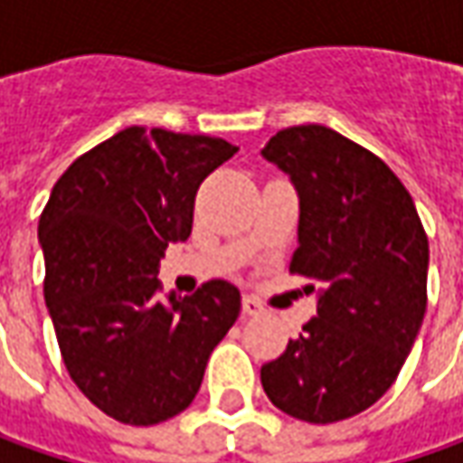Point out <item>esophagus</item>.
<instances>
[{"instance_id":"obj_1","label":"esophagus","mask_w":463,"mask_h":463,"mask_svg":"<svg viewBox=\"0 0 463 463\" xmlns=\"http://www.w3.org/2000/svg\"><path fill=\"white\" fill-rule=\"evenodd\" d=\"M261 313H264V306L251 295H243V316H261Z\"/></svg>"}]
</instances>
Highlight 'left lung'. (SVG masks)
Returning a JSON list of instances; mask_svg holds the SVG:
<instances>
[{
  "instance_id": "left-lung-1",
  "label": "left lung",
  "mask_w": 463,
  "mask_h": 463,
  "mask_svg": "<svg viewBox=\"0 0 463 463\" xmlns=\"http://www.w3.org/2000/svg\"><path fill=\"white\" fill-rule=\"evenodd\" d=\"M261 155L300 199L292 274L316 282V316L261 365L269 402L326 425L392 389L428 308V235L404 184L371 150L318 124L277 131Z\"/></svg>"
}]
</instances>
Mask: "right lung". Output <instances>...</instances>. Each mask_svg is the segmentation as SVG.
Here are the masks:
<instances>
[{
	"instance_id": "obj_1",
	"label": "right lung",
	"mask_w": 463,
	"mask_h": 463,
	"mask_svg": "<svg viewBox=\"0 0 463 463\" xmlns=\"http://www.w3.org/2000/svg\"><path fill=\"white\" fill-rule=\"evenodd\" d=\"M235 152L220 137L129 127L71 163L38 220L61 360L77 389L124 425L184 412L241 313L225 279L155 298L168 243L192 235L199 184Z\"/></svg>"
}]
</instances>
